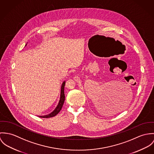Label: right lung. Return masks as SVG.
<instances>
[{
    "instance_id": "obj_1",
    "label": "right lung",
    "mask_w": 154,
    "mask_h": 154,
    "mask_svg": "<svg viewBox=\"0 0 154 154\" xmlns=\"http://www.w3.org/2000/svg\"><path fill=\"white\" fill-rule=\"evenodd\" d=\"M27 44H26V45ZM25 45V46H26ZM66 85V82L64 81L62 85H61V94H60V101L57 105V106L56 107V108L54 109V110L53 112H52L51 113L47 115H44V116H38L40 118H52L54 117L55 116H56L61 110L62 107L63 106V104L65 100V94H64V86Z\"/></svg>"
}]
</instances>
